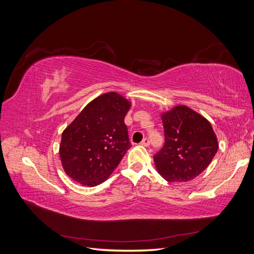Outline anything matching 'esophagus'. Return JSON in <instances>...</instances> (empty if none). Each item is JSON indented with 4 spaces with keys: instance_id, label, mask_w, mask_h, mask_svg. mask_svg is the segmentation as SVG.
Returning a JSON list of instances; mask_svg holds the SVG:
<instances>
[{
    "instance_id": "obj_1",
    "label": "esophagus",
    "mask_w": 254,
    "mask_h": 254,
    "mask_svg": "<svg viewBox=\"0 0 254 254\" xmlns=\"http://www.w3.org/2000/svg\"><path fill=\"white\" fill-rule=\"evenodd\" d=\"M149 144H150V141H149V139H147V137H145V139L141 142V145L145 146V147H147V146H149Z\"/></svg>"
}]
</instances>
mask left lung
Returning <instances> with one entry per match:
<instances>
[{
  "mask_svg": "<svg viewBox=\"0 0 254 254\" xmlns=\"http://www.w3.org/2000/svg\"><path fill=\"white\" fill-rule=\"evenodd\" d=\"M165 143L153 161L168 182H188L210 165L218 150L211 123L188 106H176L161 114Z\"/></svg>",
  "mask_w": 254,
  "mask_h": 254,
  "instance_id": "8db88e82",
  "label": "left lung"
}]
</instances>
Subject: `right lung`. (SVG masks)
<instances>
[{"instance_id":"add662e5","label":"right lung","mask_w":254,"mask_h":254,"mask_svg":"<svg viewBox=\"0 0 254 254\" xmlns=\"http://www.w3.org/2000/svg\"><path fill=\"white\" fill-rule=\"evenodd\" d=\"M131 103L117 92L90 102L61 136L59 157L65 174L84 187L108 179L130 148L125 115Z\"/></svg>"}]
</instances>
